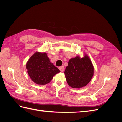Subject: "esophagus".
I'll return each instance as SVG.
<instances>
[{
	"mask_svg": "<svg viewBox=\"0 0 122 122\" xmlns=\"http://www.w3.org/2000/svg\"><path fill=\"white\" fill-rule=\"evenodd\" d=\"M59 69H60V70L61 71V72H64V71L65 68H64V66H61V67H59Z\"/></svg>",
	"mask_w": 122,
	"mask_h": 122,
	"instance_id": "obj_1",
	"label": "esophagus"
}]
</instances>
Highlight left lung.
I'll return each mask as SVG.
<instances>
[{"instance_id":"left-lung-1","label":"left lung","mask_w":122,"mask_h":122,"mask_svg":"<svg viewBox=\"0 0 122 122\" xmlns=\"http://www.w3.org/2000/svg\"><path fill=\"white\" fill-rule=\"evenodd\" d=\"M69 86L75 88L86 86L94 75V67L90 58L86 55L70 59L64 72Z\"/></svg>"}]
</instances>
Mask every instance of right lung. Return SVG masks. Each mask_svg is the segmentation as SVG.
<instances>
[{"label":"right lung","mask_w":122,"mask_h":122,"mask_svg":"<svg viewBox=\"0 0 122 122\" xmlns=\"http://www.w3.org/2000/svg\"><path fill=\"white\" fill-rule=\"evenodd\" d=\"M26 69L31 80L40 85L49 83L53 76L60 72L51 63L46 53L36 52L32 55L27 62Z\"/></svg>","instance_id":"add662e5"}]
</instances>
